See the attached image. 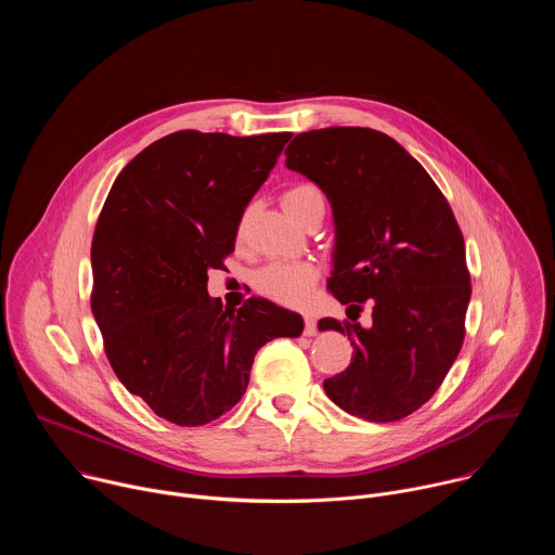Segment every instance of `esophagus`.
<instances>
[{
	"label": "esophagus",
	"instance_id": "esophagus-1",
	"mask_svg": "<svg viewBox=\"0 0 555 555\" xmlns=\"http://www.w3.org/2000/svg\"><path fill=\"white\" fill-rule=\"evenodd\" d=\"M319 334V327H315L313 315H305V336H315Z\"/></svg>",
	"mask_w": 555,
	"mask_h": 555
}]
</instances>
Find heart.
I'll return each mask as SVG.
<instances>
[{"mask_svg": "<svg viewBox=\"0 0 555 555\" xmlns=\"http://www.w3.org/2000/svg\"><path fill=\"white\" fill-rule=\"evenodd\" d=\"M283 208L300 221L313 206L325 204L323 193L313 184H296L283 193ZM319 268L309 261H272L257 270L255 287L270 300L300 307L309 300Z\"/></svg>", "mask_w": 555, "mask_h": 555, "instance_id": "heart-1", "label": "heart"}]
</instances>
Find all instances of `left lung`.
I'll use <instances>...</instances> for the list:
<instances>
[{"label": "left lung", "instance_id": "8db88e82", "mask_svg": "<svg viewBox=\"0 0 555 555\" xmlns=\"http://www.w3.org/2000/svg\"><path fill=\"white\" fill-rule=\"evenodd\" d=\"M285 167L319 184L334 210L332 294L373 325L323 319L347 334L351 364L325 379L327 398L366 422H398L441 386L465 336L469 272L459 223L426 169L366 127L298 133Z\"/></svg>", "mask_w": 555, "mask_h": 555}]
</instances>
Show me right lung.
Returning a JSON list of instances; mask_svg holds the SVG:
<instances>
[{"label":"right lung","mask_w":555,"mask_h":555,"mask_svg":"<svg viewBox=\"0 0 555 555\" xmlns=\"http://www.w3.org/2000/svg\"><path fill=\"white\" fill-rule=\"evenodd\" d=\"M289 138L176 131L140 151L105 199L92 313L118 379L171 424L204 426L228 413L257 351L302 334L289 309L255 296L223 309L206 289Z\"/></svg>","instance_id":"obj_1"}]
</instances>
